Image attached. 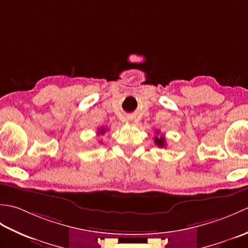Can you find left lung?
Listing matches in <instances>:
<instances>
[{
    "label": "left lung",
    "instance_id": "left-lung-1",
    "mask_svg": "<svg viewBox=\"0 0 248 248\" xmlns=\"http://www.w3.org/2000/svg\"><path fill=\"white\" fill-rule=\"evenodd\" d=\"M156 133H159V132L156 131ZM155 143L157 145V147H161V148L166 146L165 138L163 135L162 136H155Z\"/></svg>",
    "mask_w": 248,
    "mask_h": 248
}]
</instances>
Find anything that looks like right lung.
Wrapping results in <instances>:
<instances>
[{"mask_svg": "<svg viewBox=\"0 0 248 248\" xmlns=\"http://www.w3.org/2000/svg\"><path fill=\"white\" fill-rule=\"evenodd\" d=\"M99 133L101 134V135H103V134L105 133V129H103V128L101 129V128H100V130H99Z\"/></svg>", "mask_w": 248, "mask_h": 248, "instance_id": "1", "label": "right lung"}]
</instances>
